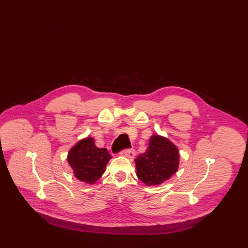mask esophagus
I'll return each mask as SVG.
<instances>
[{"instance_id": "esophagus-1", "label": "esophagus", "mask_w": 248, "mask_h": 248, "mask_svg": "<svg viewBox=\"0 0 248 248\" xmlns=\"http://www.w3.org/2000/svg\"><path fill=\"white\" fill-rule=\"evenodd\" d=\"M121 154L124 155V157L132 159L135 156V151L133 149H125V150H123Z\"/></svg>"}]
</instances>
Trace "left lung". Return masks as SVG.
I'll use <instances>...</instances> for the list:
<instances>
[{
    "instance_id": "1",
    "label": "left lung",
    "mask_w": 248,
    "mask_h": 248,
    "mask_svg": "<svg viewBox=\"0 0 248 248\" xmlns=\"http://www.w3.org/2000/svg\"><path fill=\"white\" fill-rule=\"evenodd\" d=\"M179 149L160 135H152L146 152L135 159L136 175L147 186H158L179 169Z\"/></svg>"
}]
</instances>
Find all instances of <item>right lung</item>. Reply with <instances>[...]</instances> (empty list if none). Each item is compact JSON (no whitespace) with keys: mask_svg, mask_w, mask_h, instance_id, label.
Instances as JSON below:
<instances>
[{"mask_svg":"<svg viewBox=\"0 0 248 248\" xmlns=\"http://www.w3.org/2000/svg\"><path fill=\"white\" fill-rule=\"evenodd\" d=\"M112 156L106 148H98L94 139H82L69 150L67 162L77 179L89 185L95 184L104 173Z\"/></svg>","mask_w":248,"mask_h":248,"instance_id":"add662e5","label":"right lung"}]
</instances>
